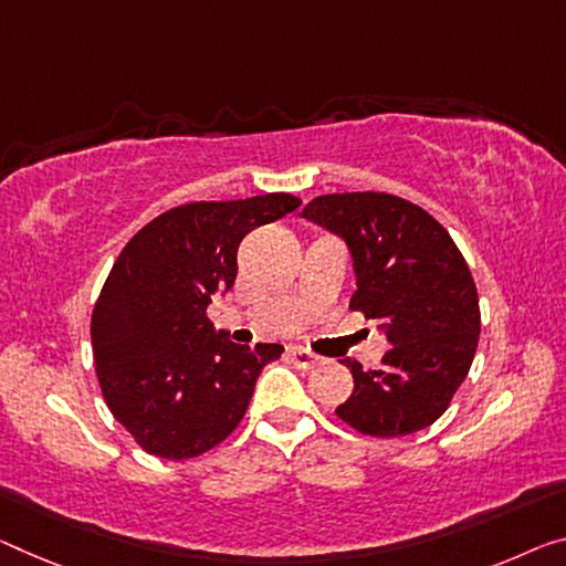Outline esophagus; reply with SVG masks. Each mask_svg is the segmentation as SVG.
<instances>
[{
	"instance_id": "1",
	"label": "esophagus",
	"mask_w": 566,
	"mask_h": 566,
	"mask_svg": "<svg viewBox=\"0 0 566 566\" xmlns=\"http://www.w3.org/2000/svg\"><path fill=\"white\" fill-rule=\"evenodd\" d=\"M289 359H291L298 369H313V367H318V364H321V356H318V354H313V352H308V349H301V346H291V349H289Z\"/></svg>"
}]
</instances>
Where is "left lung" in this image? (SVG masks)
Masks as SVG:
<instances>
[{
    "mask_svg": "<svg viewBox=\"0 0 566 566\" xmlns=\"http://www.w3.org/2000/svg\"><path fill=\"white\" fill-rule=\"evenodd\" d=\"M303 217L346 242L356 277L349 308L377 321L389 344L379 369L342 361L354 392L336 415L374 438L424 430L463 385L481 334L465 258L434 217L395 195H324Z\"/></svg>",
    "mask_w": 566,
    "mask_h": 566,
    "instance_id": "obj_1",
    "label": "left lung"
}]
</instances>
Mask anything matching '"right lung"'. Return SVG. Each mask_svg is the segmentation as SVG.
<instances>
[{"instance_id":"1","label":"right lung","mask_w":566,"mask_h":566,"mask_svg":"<svg viewBox=\"0 0 566 566\" xmlns=\"http://www.w3.org/2000/svg\"><path fill=\"white\" fill-rule=\"evenodd\" d=\"M293 195L189 202L138 230L113 263L93 308L95 374L113 417L146 453L197 458L245 415L281 344H234L207 318L238 275V248L293 210Z\"/></svg>"}]
</instances>
